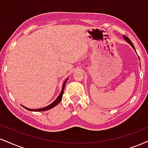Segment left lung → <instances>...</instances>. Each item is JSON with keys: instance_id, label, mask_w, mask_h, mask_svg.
<instances>
[{"instance_id": "1", "label": "left lung", "mask_w": 148, "mask_h": 148, "mask_svg": "<svg viewBox=\"0 0 148 148\" xmlns=\"http://www.w3.org/2000/svg\"><path fill=\"white\" fill-rule=\"evenodd\" d=\"M123 39H124V40H126V42H128V43H129L130 45L132 46V47L133 49H134V51H136V50H135V48H134V45H133V43H132V42L131 40H130L129 38H127V36H123ZM138 59H139V60H140L139 57H138Z\"/></svg>"}]
</instances>
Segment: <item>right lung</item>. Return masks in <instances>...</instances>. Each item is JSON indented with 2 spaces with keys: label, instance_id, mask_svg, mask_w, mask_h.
I'll list each match as a JSON object with an SVG mask.
<instances>
[{
  "label": "right lung",
  "instance_id": "add662e5",
  "mask_svg": "<svg viewBox=\"0 0 148 148\" xmlns=\"http://www.w3.org/2000/svg\"><path fill=\"white\" fill-rule=\"evenodd\" d=\"M67 80H68V78H67L66 80H65V81H64L63 85H62V90H61V92H60V93L59 95H58V97L56 98V100H55L54 102L51 103V104H49V106H46V107H44V108H38V109H29V108H26V107L22 106L23 108H25L26 110H29V111H32V112H42V111H46V110H50L51 108H54L55 106H56L58 104V103H60V101H61L62 99V97H63V92H64V88H65V84H66Z\"/></svg>",
  "mask_w": 148,
  "mask_h": 148
}]
</instances>
